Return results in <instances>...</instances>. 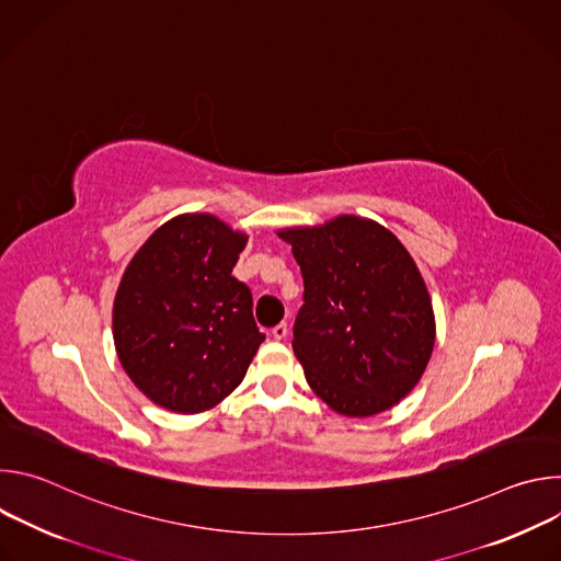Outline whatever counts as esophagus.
<instances>
[{
	"instance_id": "esophagus-1",
	"label": "esophagus",
	"mask_w": 561,
	"mask_h": 561,
	"mask_svg": "<svg viewBox=\"0 0 561 561\" xmlns=\"http://www.w3.org/2000/svg\"><path fill=\"white\" fill-rule=\"evenodd\" d=\"M271 333H273V337H275V340H284V337L288 335V327L282 322V324H277Z\"/></svg>"
}]
</instances>
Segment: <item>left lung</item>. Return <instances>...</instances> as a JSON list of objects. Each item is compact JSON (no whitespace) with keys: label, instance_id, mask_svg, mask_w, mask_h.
<instances>
[{"label":"left lung","instance_id":"8db88e82","mask_svg":"<svg viewBox=\"0 0 561 561\" xmlns=\"http://www.w3.org/2000/svg\"><path fill=\"white\" fill-rule=\"evenodd\" d=\"M277 234L304 277L293 351L308 386L340 415L392 409L435 346L431 295L411 253L388 228L355 215Z\"/></svg>","mask_w":561,"mask_h":561}]
</instances>
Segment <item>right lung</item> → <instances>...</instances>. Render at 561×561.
Listing matches in <instances>:
<instances>
[{"instance_id": "1", "label": "right lung", "mask_w": 561, "mask_h": 561, "mask_svg": "<svg viewBox=\"0 0 561 561\" xmlns=\"http://www.w3.org/2000/svg\"><path fill=\"white\" fill-rule=\"evenodd\" d=\"M249 237L208 213L159 226L135 253L113 304V340L130 381L173 413L217 407L242 383L264 333L232 266Z\"/></svg>"}]
</instances>
